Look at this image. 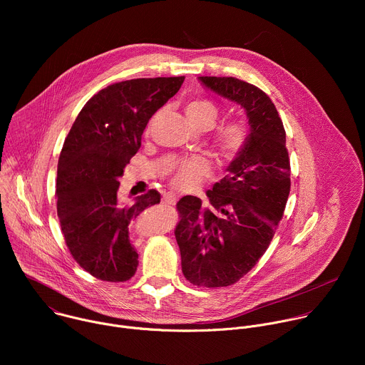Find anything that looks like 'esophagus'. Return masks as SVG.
Segmentation results:
<instances>
[{
    "label": "esophagus",
    "instance_id": "esophagus-1",
    "mask_svg": "<svg viewBox=\"0 0 365 365\" xmlns=\"http://www.w3.org/2000/svg\"><path fill=\"white\" fill-rule=\"evenodd\" d=\"M178 202V196L175 193H165L163 195V203L166 205H175Z\"/></svg>",
    "mask_w": 365,
    "mask_h": 365
}]
</instances>
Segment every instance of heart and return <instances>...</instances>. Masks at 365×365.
<instances>
[{
	"instance_id": "b5f03b06",
	"label": "heart",
	"mask_w": 365,
	"mask_h": 365,
	"mask_svg": "<svg viewBox=\"0 0 365 365\" xmlns=\"http://www.w3.org/2000/svg\"><path fill=\"white\" fill-rule=\"evenodd\" d=\"M160 113L155 114L147 130L150 131L153 124L158 120ZM186 115L196 127L210 128L215 124L220 117V108L214 102L207 99H193L186 106ZM250 137L248 125L241 120H230L217 127L212 144L218 154L225 160H232L245 148ZM207 172H210V163L202 158H193L182 160L172 172L170 183L175 189H186L196 185Z\"/></svg>"
}]
</instances>
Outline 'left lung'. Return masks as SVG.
I'll use <instances>...</instances> for the list:
<instances>
[{
    "mask_svg": "<svg viewBox=\"0 0 365 365\" xmlns=\"http://www.w3.org/2000/svg\"><path fill=\"white\" fill-rule=\"evenodd\" d=\"M206 88L245 110L251 133L202 205L183 196L175 237L182 272L197 287H227L244 277L269 248L290 192L286 131L274 103L259 88L232 76H200Z\"/></svg>",
    "mask_w": 365,
    "mask_h": 365,
    "instance_id": "left-lung-1",
    "label": "left lung"
}]
</instances>
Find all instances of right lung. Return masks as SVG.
<instances>
[{"mask_svg":"<svg viewBox=\"0 0 365 365\" xmlns=\"http://www.w3.org/2000/svg\"><path fill=\"white\" fill-rule=\"evenodd\" d=\"M183 81L138 78L101 89L63 143L56 180L62 234L75 262L99 280L127 282L137 272L138 254L128 230L145 207L160 202V193L150 189L123 206L117 199L120 178L141 145L148 120Z\"/></svg>","mask_w":365,"mask_h":365,"instance_id":"obj_1","label":"right lung"}]
</instances>
